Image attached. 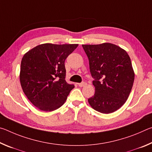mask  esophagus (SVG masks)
Wrapping results in <instances>:
<instances>
[{
    "label": "esophagus",
    "mask_w": 152,
    "mask_h": 152,
    "mask_svg": "<svg viewBox=\"0 0 152 152\" xmlns=\"http://www.w3.org/2000/svg\"><path fill=\"white\" fill-rule=\"evenodd\" d=\"M78 85L80 86V87H82V86H84L86 85V83L85 82H81V83H78Z\"/></svg>",
    "instance_id": "obj_1"
}]
</instances>
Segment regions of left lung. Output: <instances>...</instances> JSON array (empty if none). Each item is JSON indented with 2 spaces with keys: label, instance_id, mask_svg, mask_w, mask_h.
I'll list each match as a JSON object with an SVG mask.
<instances>
[{
  "label": "left lung",
  "instance_id": "left-lung-1",
  "mask_svg": "<svg viewBox=\"0 0 152 152\" xmlns=\"http://www.w3.org/2000/svg\"><path fill=\"white\" fill-rule=\"evenodd\" d=\"M94 80V96L88 102L94 110L109 114L124 104L132 91L135 74L126 51L109 43L82 45Z\"/></svg>",
  "mask_w": 152,
  "mask_h": 152
}]
</instances>
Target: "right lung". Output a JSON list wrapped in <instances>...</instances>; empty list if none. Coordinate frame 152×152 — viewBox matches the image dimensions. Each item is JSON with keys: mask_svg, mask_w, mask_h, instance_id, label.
I'll return each mask as SVG.
<instances>
[{"mask_svg": "<svg viewBox=\"0 0 152 152\" xmlns=\"http://www.w3.org/2000/svg\"><path fill=\"white\" fill-rule=\"evenodd\" d=\"M78 44L44 43L25 53L20 64V82L31 102L43 111L60 108L74 88L66 81L65 60Z\"/></svg>", "mask_w": 152, "mask_h": 152, "instance_id": "right-lung-1", "label": "right lung"}]
</instances>
